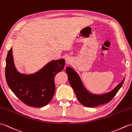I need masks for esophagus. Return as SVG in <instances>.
<instances>
[{
  "instance_id": "1",
  "label": "esophagus",
  "mask_w": 132,
  "mask_h": 132,
  "mask_svg": "<svg viewBox=\"0 0 132 132\" xmlns=\"http://www.w3.org/2000/svg\"><path fill=\"white\" fill-rule=\"evenodd\" d=\"M65 61L66 64H70L72 62V59L70 57H69V56H67L65 58Z\"/></svg>"
}]
</instances>
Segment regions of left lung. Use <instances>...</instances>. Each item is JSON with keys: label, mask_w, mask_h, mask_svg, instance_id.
<instances>
[{"label": "left lung", "mask_w": 132, "mask_h": 132, "mask_svg": "<svg viewBox=\"0 0 132 132\" xmlns=\"http://www.w3.org/2000/svg\"><path fill=\"white\" fill-rule=\"evenodd\" d=\"M66 72L68 75L70 85L73 88L75 95L79 102L87 107H95L100 105L109 103L115 96V95L121 87L125 78L117 85L112 91L107 94L100 95L89 94L84 87L79 77L70 67L66 69Z\"/></svg>", "instance_id": "left-lung-1"}]
</instances>
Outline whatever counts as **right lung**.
Segmentation results:
<instances>
[{
    "label": "right lung",
    "mask_w": 132,
    "mask_h": 132,
    "mask_svg": "<svg viewBox=\"0 0 132 132\" xmlns=\"http://www.w3.org/2000/svg\"><path fill=\"white\" fill-rule=\"evenodd\" d=\"M63 59L50 62L36 73L20 74L14 65L12 47L8 51L5 69L7 85L22 102L33 107L47 105L54 96L55 76L64 68Z\"/></svg>",
    "instance_id": "right-lung-1"
}]
</instances>
